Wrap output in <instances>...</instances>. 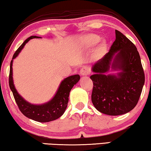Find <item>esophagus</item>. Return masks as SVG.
I'll return each instance as SVG.
<instances>
[{"label": "esophagus", "instance_id": "esophagus-1", "mask_svg": "<svg viewBox=\"0 0 151 151\" xmlns=\"http://www.w3.org/2000/svg\"><path fill=\"white\" fill-rule=\"evenodd\" d=\"M80 73L81 74V76H88L91 73V69L88 67H83L81 68Z\"/></svg>", "mask_w": 151, "mask_h": 151}]
</instances>
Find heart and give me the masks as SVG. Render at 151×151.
<instances>
[{
    "mask_svg": "<svg viewBox=\"0 0 151 151\" xmlns=\"http://www.w3.org/2000/svg\"><path fill=\"white\" fill-rule=\"evenodd\" d=\"M99 37L97 35L89 34L84 37V38H83V41H84V43L87 47H91L95 45L96 43L99 41ZM106 49L107 44L106 41L102 40L99 41L95 45V52L97 55L101 56L106 52Z\"/></svg>",
    "mask_w": 151,
    "mask_h": 151,
    "instance_id": "obj_1",
    "label": "heart"
}]
</instances>
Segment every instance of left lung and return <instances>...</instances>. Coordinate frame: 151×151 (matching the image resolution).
<instances>
[{
    "instance_id": "8db88e82",
    "label": "left lung",
    "mask_w": 151,
    "mask_h": 151,
    "mask_svg": "<svg viewBox=\"0 0 151 151\" xmlns=\"http://www.w3.org/2000/svg\"><path fill=\"white\" fill-rule=\"evenodd\" d=\"M109 52L94 65L95 74L91 76L93 87V104L98 111L111 116L124 114L134 109L139 101L145 84V72L135 45L119 30ZM118 53L113 68L122 71L117 77L106 75L113 56Z\"/></svg>"
}]
</instances>
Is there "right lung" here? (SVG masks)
<instances>
[{
	"label": "right lung",
	"mask_w": 151,
	"mask_h": 151,
	"mask_svg": "<svg viewBox=\"0 0 151 151\" xmlns=\"http://www.w3.org/2000/svg\"><path fill=\"white\" fill-rule=\"evenodd\" d=\"M33 38H39V37L31 36L26 39L24 42L18 47V49L16 50L13 56L12 60L10 63L9 84V87L12 91L13 95H14L15 101H16L20 112L25 116L29 118L30 119L40 122V123H46V122L54 121L63 114V113L66 110L67 104H68L70 91L74 85L79 81L80 77L79 75H74L65 78L61 82L54 97L47 104L40 105V106H35V105L30 104L26 101L17 93L14 87L12 78V63L13 59H14L18 55V54L26 45V43L30 39Z\"/></svg>",
	"instance_id": "1"
}]
</instances>
